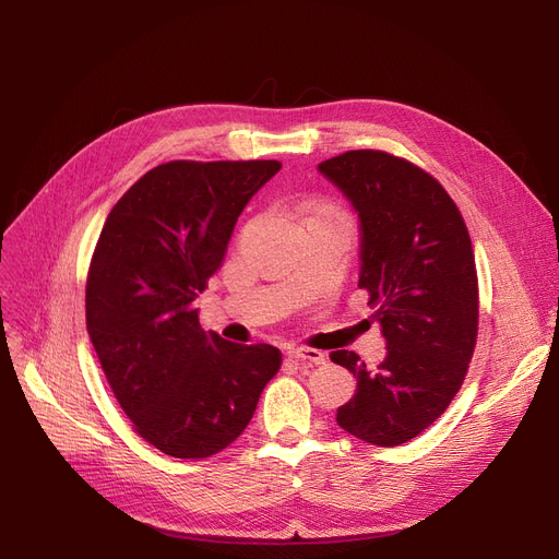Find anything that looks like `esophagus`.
<instances>
[{
	"mask_svg": "<svg viewBox=\"0 0 559 559\" xmlns=\"http://www.w3.org/2000/svg\"><path fill=\"white\" fill-rule=\"evenodd\" d=\"M287 356L295 358L297 362H304V365H324L326 362V356L321 354V350L308 348V346H292L287 350Z\"/></svg>",
	"mask_w": 559,
	"mask_h": 559,
	"instance_id": "34e87169",
	"label": "esophagus"
}]
</instances>
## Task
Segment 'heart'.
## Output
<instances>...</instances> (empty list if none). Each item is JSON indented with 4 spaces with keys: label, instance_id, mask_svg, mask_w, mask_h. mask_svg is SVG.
<instances>
[{
    "label": "heart",
    "instance_id": "obj_1",
    "mask_svg": "<svg viewBox=\"0 0 559 559\" xmlns=\"http://www.w3.org/2000/svg\"><path fill=\"white\" fill-rule=\"evenodd\" d=\"M306 219H331V222H344L342 213L331 203H308L306 209Z\"/></svg>",
    "mask_w": 559,
    "mask_h": 559
}]
</instances>
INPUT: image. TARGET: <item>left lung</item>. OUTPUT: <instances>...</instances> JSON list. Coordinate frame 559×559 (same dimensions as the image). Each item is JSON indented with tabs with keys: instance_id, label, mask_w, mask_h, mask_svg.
I'll use <instances>...</instances> for the list:
<instances>
[{
	"instance_id": "obj_1",
	"label": "left lung",
	"mask_w": 559,
	"mask_h": 559,
	"mask_svg": "<svg viewBox=\"0 0 559 559\" xmlns=\"http://www.w3.org/2000/svg\"><path fill=\"white\" fill-rule=\"evenodd\" d=\"M317 169L360 219V278L388 356L369 369L333 350L358 390L337 424L367 444L399 447L442 417L457 394L478 335V276L455 201L430 174L385 152L358 150Z\"/></svg>"
}]
</instances>
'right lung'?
<instances>
[{
	"instance_id": "right-lung-1",
	"label": "right lung",
	"mask_w": 559,
	"mask_h": 559,
	"mask_svg": "<svg viewBox=\"0 0 559 559\" xmlns=\"http://www.w3.org/2000/svg\"><path fill=\"white\" fill-rule=\"evenodd\" d=\"M278 160H171L112 205L85 283V324L108 385L140 437L171 457H211L249 426L281 367L270 344L199 324L194 299L219 270L249 199Z\"/></svg>"
}]
</instances>
